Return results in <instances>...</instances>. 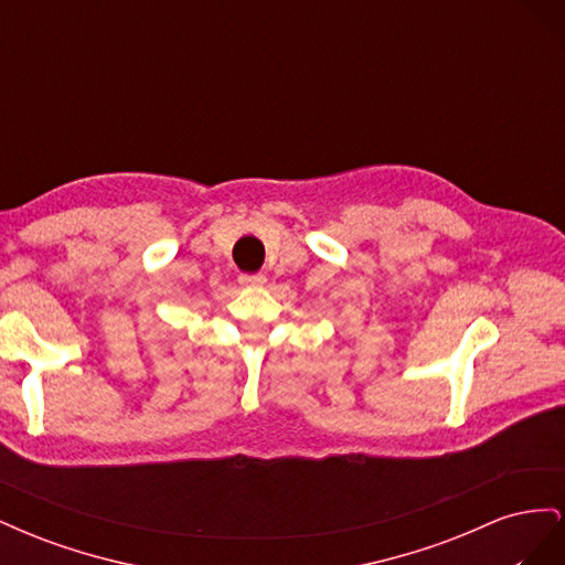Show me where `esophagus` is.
Here are the masks:
<instances>
[{"mask_svg":"<svg viewBox=\"0 0 565 565\" xmlns=\"http://www.w3.org/2000/svg\"><path fill=\"white\" fill-rule=\"evenodd\" d=\"M241 285L243 287H262V285H266V276H262V273H254V276H241Z\"/></svg>","mask_w":565,"mask_h":565,"instance_id":"34e87169","label":"esophagus"}]
</instances>
